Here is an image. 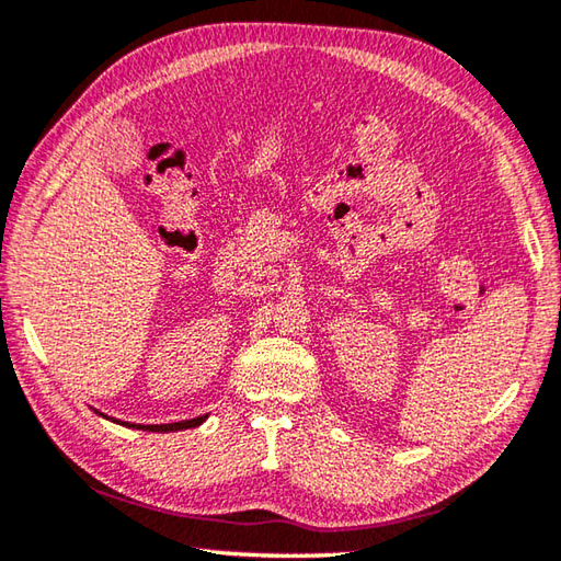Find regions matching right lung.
I'll return each mask as SVG.
<instances>
[{
    "mask_svg": "<svg viewBox=\"0 0 561 561\" xmlns=\"http://www.w3.org/2000/svg\"><path fill=\"white\" fill-rule=\"evenodd\" d=\"M99 413V411H94ZM102 419H106L104 413H99ZM208 419V415H199V419H192V421H180V423H164V425H140V423H124V421H114V423H121L126 427H136V431H148V433H174V431H190V427H196L202 425L204 421Z\"/></svg>",
    "mask_w": 561,
    "mask_h": 561,
    "instance_id": "right-lung-1",
    "label": "right lung"
}]
</instances>
